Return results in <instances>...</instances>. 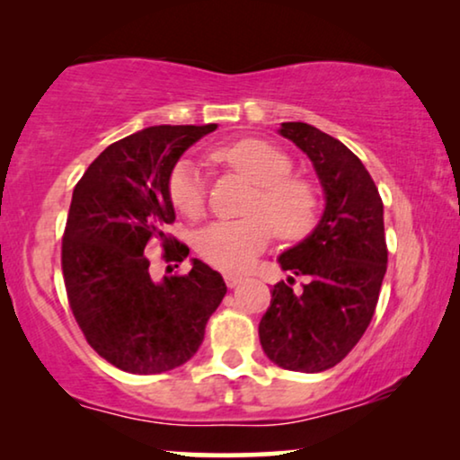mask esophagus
Returning a JSON list of instances; mask_svg holds the SVG:
<instances>
[{"mask_svg":"<svg viewBox=\"0 0 460 460\" xmlns=\"http://www.w3.org/2000/svg\"><path fill=\"white\" fill-rule=\"evenodd\" d=\"M224 280H226V285H228L230 288H234V287H238L243 282V276L228 272V274H224Z\"/></svg>","mask_w":460,"mask_h":460,"instance_id":"34e87169","label":"esophagus"}]
</instances>
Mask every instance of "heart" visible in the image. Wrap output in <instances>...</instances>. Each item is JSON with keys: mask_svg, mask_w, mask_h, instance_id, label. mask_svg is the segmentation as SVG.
Wrapping results in <instances>:
<instances>
[{"mask_svg": "<svg viewBox=\"0 0 460 460\" xmlns=\"http://www.w3.org/2000/svg\"><path fill=\"white\" fill-rule=\"evenodd\" d=\"M216 156L243 173L257 192L249 217L216 222L194 238V249L209 266L243 272L266 249L270 236L285 241L305 236L316 222V192L305 180L291 175V159L263 140H238L219 148ZM169 197L180 213L197 217L205 205V180L192 161H180L169 178Z\"/></svg>", "mask_w": 460, "mask_h": 460, "instance_id": "b5f03b06", "label": "heart"}]
</instances>
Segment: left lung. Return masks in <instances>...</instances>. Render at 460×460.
Here are the masks:
<instances>
[{"label":"left lung","mask_w":460,"mask_h":460,"mask_svg":"<svg viewBox=\"0 0 460 460\" xmlns=\"http://www.w3.org/2000/svg\"><path fill=\"white\" fill-rule=\"evenodd\" d=\"M279 134L304 150L324 194V211L304 241L280 253L285 272L307 276L299 295L280 280L260 323L266 356L280 368L323 373L360 341L373 320L387 244L383 200L362 161L307 123H280Z\"/></svg>","instance_id":"left-lung-1"}]
</instances>
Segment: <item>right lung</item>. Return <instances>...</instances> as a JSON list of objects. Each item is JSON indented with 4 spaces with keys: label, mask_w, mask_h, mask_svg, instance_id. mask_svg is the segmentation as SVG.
I'll return each mask as SVG.
<instances>
[{
    "label": "right lung",
    "mask_w": 460,
    "mask_h": 460,
    "mask_svg": "<svg viewBox=\"0 0 460 460\" xmlns=\"http://www.w3.org/2000/svg\"><path fill=\"white\" fill-rule=\"evenodd\" d=\"M209 125H155L111 144L73 190L62 238V274L73 316L87 343L112 367L156 375L190 360L222 304V274L200 260L184 276L155 280L144 253L159 236L167 261L188 247L165 234L175 219L169 178Z\"/></svg>",
    "instance_id": "right-lung-1"
}]
</instances>
